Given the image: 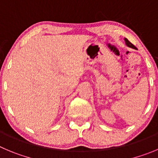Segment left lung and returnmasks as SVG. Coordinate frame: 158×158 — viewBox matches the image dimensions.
Segmentation results:
<instances>
[{"mask_svg": "<svg viewBox=\"0 0 158 158\" xmlns=\"http://www.w3.org/2000/svg\"><path fill=\"white\" fill-rule=\"evenodd\" d=\"M125 41H126V45L128 46V47H129V48H135V46H134L133 44H132V43L129 42V41L126 38H125Z\"/></svg>", "mask_w": 158, "mask_h": 158, "instance_id": "left-lung-1", "label": "left lung"}]
</instances>
